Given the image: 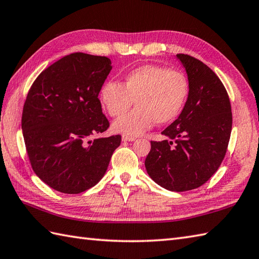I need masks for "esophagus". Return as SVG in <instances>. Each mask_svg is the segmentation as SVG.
I'll use <instances>...</instances> for the list:
<instances>
[{
  "label": "esophagus",
  "instance_id": "esophagus-1",
  "mask_svg": "<svg viewBox=\"0 0 259 259\" xmlns=\"http://www.w3.org/2000/svg\"><path fill=\"white\" fill-rule=\"evenodd\" d=\"M135 137H129V136H122V141L128 142V141H135Z\"/></svg>",
  "mask_w": 259,
  "mask_h": 259
}]
</instances>
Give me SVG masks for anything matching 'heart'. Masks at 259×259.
<instances>
[{"mask_svg": "<svg viewBox=\"0 0 259 259\" xmlns=\"http://www.w3.org/2000/svg\"><path fill=\"white\" fill-rule=\"evenodd\" d=\"M188 91V81L179 71L146 64L126 73L122 84L106 82L99 98L111 117L122 115L135 101L137 108L115 120L112 129L123 136L137 137L151 129L155 122L166 124L177 118Z\"/></svg>", "mask_w": 259, "mask_h": 259, "instance_id": "heart-1", "label": "heart"}]
</instances>
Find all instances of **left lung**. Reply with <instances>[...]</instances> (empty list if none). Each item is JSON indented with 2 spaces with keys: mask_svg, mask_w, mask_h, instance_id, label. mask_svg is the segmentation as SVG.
<instances>
[{
  "mask_svg": "<svg viewBox=\"0 0 259 259\" xmlns=\"http://www.w3.org/2000/svg\"><path fill=\"white\" fill-rule=\"evenodd\" d=\"M188 76V98L183 111L164 129L162 141H151L145 166L150 178L170 191L202 186L226 155L233 115L222 81L205 63L177 54Z\"/></svg>",
  "mask_w": 259,
  "mask_h": 259,
  "instance_id": "obj_1",
  "label": "left lung"
}]
</instances>
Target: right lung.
Masks as SVG:
<instances>
[{"instance_id":"right-lung-1","label":"right lung","mask_w":259,"mask_h":259,"mask_svg":"<svg viewBox=\"0 0 259 259\" xmlns=\"http://www.w3.org/2000/svg\"><path fill=\"white\" fill-rule=\"evenodd\" d=\"M107 57L75 52L40 73L27 93L22 130L36 176L54 190L80 194L106 174L121 136L90 140L109 128L99 92L111 71Z\"/></svg>"}]
</instances>
